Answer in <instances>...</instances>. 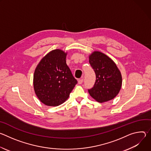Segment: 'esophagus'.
Instances as JSON below:
<instances>
[{
	"instance_id": "34e87169",
	"label": "esophagus",
	"mask_w": 151,
	"mask_h": 151,
	"mask_svg": "<svg viewBox=\"0 0 151 151\" xmlns=\"http://www.w3.org/2000/svg\"><path fill=\"white\" fill-rule=\"evenodd\" d=\"M83 78H82V79H79V80L78 81V83H79V84H82V83H83Z\"/></svg>"
}]
</instances>
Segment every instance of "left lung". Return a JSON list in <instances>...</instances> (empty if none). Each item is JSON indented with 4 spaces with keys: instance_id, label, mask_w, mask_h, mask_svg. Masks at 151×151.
I'll return each instance as SVG.
<instances>
[{
    "instance_id": "obj_1",
    "label": "left lung",
    "mask_w": 151,
    "mask_h": 151,
    "mask_svg": "<svg viewBox=\"0 0 151 151\" xmlns=\"http://www.w3.org/2000/svg\"><path fill=\"white\" fill-rule=\"evenodd\" d=\"M96 80L93 87L88 89L90 96L100 103L115 98L122 85V76L114 61L106 55L94 51L89 57Z\"/></svg>"
}]
</instances>
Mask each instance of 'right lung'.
<instances>
[{
    "mask_svg": "<svg viewBox=\"0 0 151 151\" xmlns=\"http://www.w3.org/2000/svg\"><path fill=\"white\" fill-rule=\"evenodd\" d=\"M66 55L60 50H53L41 60L35 69L34 90L45 105L57 106L64 103L78 83L67 65Z\"/></svg>",
    "mask_w": 151,
    "mask_h": 151,
    "instance_id": "obj_1",
    "label": "right lung"
}]
</instances>
